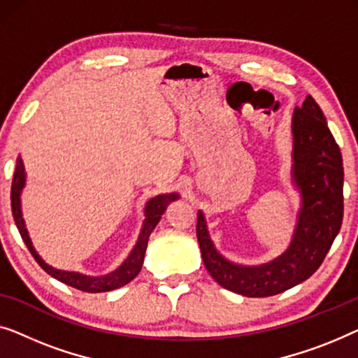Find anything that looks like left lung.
<instances>
[{"mask_svg": "<svg viewBox=\"0 0 358 358\" xmlns=\"http://www.w3.org/2000/svg\"><path fill=\"white\" fill-rule=\"evenodd\" d=\"M292 180L300 191L294 236L284 253L259 266L230 263L215 250L204 214L198 213L196 235L208 273L224 289L245 296H271L300 284L320 268L339 234L344 215V167L339 145L323 110L311 95L292 117Z\"/></svg>", "mask_w": 358, "mask_h": 358, "instance_id": "1", "label": "left lung"}]
</instances>
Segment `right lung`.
I'll use <instances>...</instances> for the list:
<instances>
[{
  "label": "right lung",
  "instance_id": "obj_1",
  "mask_svg": "<svg viewBox=\"0 0 358 358\" xmlns=\"http://www.w3.org/2000/svg\"><path fill=\"white\" fill-rule=\"evenodd\" d=\"M26 186V170H24V164L22 159L17 157L16 160V170H14V178H13V186H11V208H13V217L14 222H16V227L21 234L24 243L29 248L30 253L35 258V261L40 264L45 273H48L52 278L58 279L63 284L71 285L74 289L83 290V292H89V294H99V292H110L115 289H120V287L127 285L128 282L133 280L136 275L139 274L141 268H143V261H144V255H145V248H148V241L149 236L152 234V230L155 229V225L159 224L160 217L167 209L169 203L178 199L177 193L172 194H159L155 198L149 199L145 203L144 208V222H143V229L139 231L138 241H136L134 248L131 250V253L128 255V258L123 261L122 264L118 266L117 269L112 271V273L105 274V275H99V278H94V275H85L80 273H71V271H62V269H55L52 266L45 263V261L40 258L37 251H35L32 240H30L29 231L26 229V222L22 219V210H21V193Z\"/></svg>",
  "mask_w": 358,
  "mask_h": 358
}]
</instances>
